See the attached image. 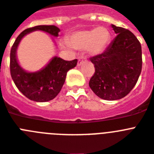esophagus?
<instances>
[{
	"label": "esophagus",
	"instance_id": "esophagus-1",
	"mask_svg": "<svg viewBox=\"0 0 154 154\" xmlns=\"http://www.w3.org/2000/svg\"><path fill=\"white\" fill-rule=\"evenodd\" d=\"M87 61V59H86V58L85 57V56H81V57L78 58V62H77V66H81L82 64H83L85 62Z\"/></svg>",
	"mask_w": 154,
	"mask_h": 154
}]
</instances>
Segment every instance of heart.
Returning a JSON list of instances; mask_svg holds the SVG:
<instances>
[{
    "instance_id": "obj_1",
    "label": "heart",
    "mask_w": 154,
    "mask_h": 154,
    "mask_svg": "<svg viewBox=\"0 0 154 154\" xmlns=\"http://www.w3.org/2000/svg\"><path fill=\"white\" fill-rule=\"evenodd\" d=\"M109 29L105 26L85 30H79L71 33L66 42H62L63 47H70L76 50L87 49L91 55L101 54L110 41Z\"/></svg>"
}]
</instances>
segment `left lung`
Listing matches in <instances>:
<instances>
[{"mask_svg": "<svg viewBox=\"0 0 154 154\" xmlns=\"http://www.w3.org/2000/svg\"><path fill=\"white\" fill-rule=\"evenodd\" d=\"M117 37L106 51L90 58L95 73L89 86L105 100L124 98L136 85L142 71V48L131 31L111 25Z\"/></svg>", "mask_w": 154, "mask_h": 154, "instance_id": "1", "label": "left lung"}]
</instances>
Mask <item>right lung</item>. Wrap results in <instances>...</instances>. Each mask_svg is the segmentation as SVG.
Returning a JSON list of instances; mask_svg holds the SVG:
<instances>
[{
    "label": "right lung",
    "mask_w": 154,
    "mask_h": 154,
    "mask_svg": "<svg viewBox=\"0 0 154 154\" xmlns=\"http://www.w3.org/2000/svg\"><path fill=\"white\" fill-rule=\"evenodd\" d=\"M36 30L58 37L60 29L55 26L41 25L23 30L17 37L10 53V71L11 78L19 91L26 98L35 102L50 101L61 91L68 70L77 66V59L66 61L55 56L47 65L37 72H27L18 63L16 51L23 37Z\"/></svg>",
    "instance_id": "add662e5"
}]
</instances>
